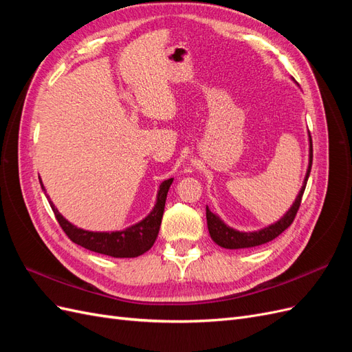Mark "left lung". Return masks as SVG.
I'll use <instances>...</instances> for the list:
<instances>
[{
  "instance_id": "1",
  "label": "left lung",
  "mask_w": 352,
  "mask_h": 352,
  "mask_svg": "<svg viewBox=\"0 0 352 352\" xmlns=\"http://www.w3.org/2000/svg\"><path fill=\"white\" fill-rule=\"evenodd\" d=\"M308 135H310V132H308ZM311 164H313V141H311V135H310V164H308V170H307V175L304 179V185L300 190V194H298L295 202L292 204V207L289 208V211H287L278 223H274V225H272L269 228H264L258 232L247 233V232H238L235 229H230L216 214H212V212L207 207L206 216H207V226H208L211 239L223 248L239 250V248L258 247V245L267 243V242L273 241L274 238H278L283 230H286L292 225L296 212H298V210H300L302 194H304L305 186H307V180L311 172Z\"/></svg>"
}]
</instances>
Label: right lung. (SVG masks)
<instances>
[{
	"label": "right lung",
	"mask_w": 352,
	"mask_h": 352,
	"mask_svg": "<svg viewBox=\"0 0 352 352\" xmlns=\"http://www.w3.org/2000/svg\"><path fill=\"white\" fill-rule=\"evenodd\" d=\"M172 182L173 179H168L160 185L157 204L150 214H148L142 221L136 223V225L127 228L122 232H89V230L79 229L76 226H73L70 221H67L65 217H63L51 201H50V206L52 211H54L58 225L61 226L63 230H65V233L72 242L78 243L80 247L87 248L89 251L110 255V257L133 258V257H138V255L146 252L154 245L160 230V225H162L166 198ZM41 186L44 189L42 182H41Z\"/></svg>",
	"instance_id": "right-lung-1"
}]
</instances>
